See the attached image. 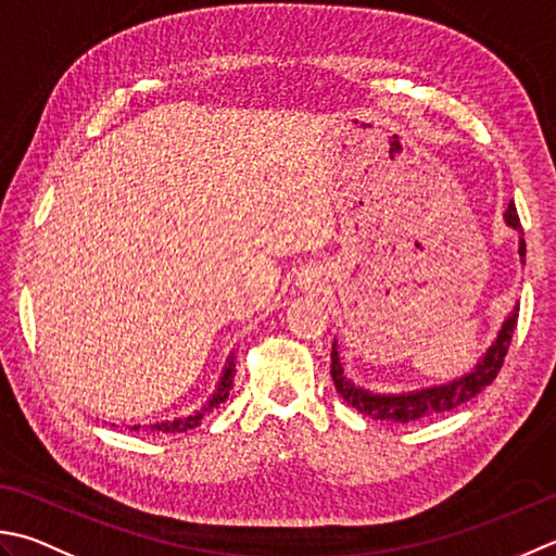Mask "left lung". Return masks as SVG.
<instances>
[{"instance_id":"left-lung-1","label":"left lung","mask_w":556,"mask_h":556,"mask_svg":"<svg viewBox=\"0 0 556 556\" xmlns=\"http://www.w3.org/2000/svg\"><path fill=\"white\" fill-rule=\"evenodd\" d=\"M504 222L514 228V231H518V255H520V263L526 265L523 228H520V219L514 202H510L508 210L504 212ZM518 308L520 306L516 303L514 311L506 315L502 330L496 332L492 346H489V350L480 356V362L475 364L472 371H467L460 378H453L448 383L405 390V393H376V390L356 386L354 380L346 378L344 374L342 358H340V352H337V340H334L332 354H330L332 358L330 374H332L337 393L342 395L346 405H352L354 409L362 412V415L380 419V421H395V424L419 421L424 417H433V415H441V412H451L455 407H460L463 402L480 395L482 390L496 378L498 368H502L506 358L510 337H514V330H516Z\"/></svg>"}]
</instances>
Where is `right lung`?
<instances>
[{
	"label": "right lung",
	"instance_id": "right-lung-1",
	"mask_svg": "<svg viewBox=\"0 0 556 556\" xmlns=\"http://www.w3.org/2000/svg\"><path fill=\"white\" fill-rule=\"evenodd\" d=\"M233 352L228 354L226 358V366L222 371V378H219V386H216V390L212 393V397L206 400V405L202 409H194L190 417H178V419H166V421H156V424H149V427L144 429H151V431H163V433H180V431H188V429H194L198 424L210 415L212 409H216L222 405V402H226L228 397V390L233 388V376H236V362H233ZM141 427L139 424H135L132 431H139Z\"/></svg>",
	"mask_w": 556,
	"mask_h": 556
}]
</instances>
